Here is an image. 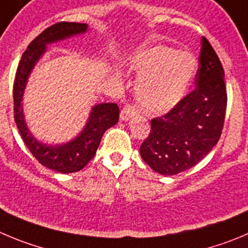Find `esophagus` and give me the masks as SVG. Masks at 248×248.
Listing matches in <instances>:
<instances>
[{
  "label": "esophagus",
  "mask_w": 248,
  "mask_h": 248,
  "mask_svg": "<svg viewBox=\"0 0 248 248\" xmlns=\"http://www.w3.org/2000/svg\"><path fill=\"white\" fill-rule=\"evenodd\" d=\"M136 113H137V108L128 105L122 108L121 113H120V119H121V121H128L132 116H135Z\"/></svg>",
  "instance_id": "esophagus-1"
}]
</instances>
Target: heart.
Here are the masks:
<instances>
[{
  "instance_id": "heart-1",
  "label": "heart",
  "mask_w": 248,
  "mask_h": 248,
  "mask_svg": "<svg viewBox=\"0 0 248 248\" xmlns=\"http://www.w3.org/2000/svg\"><path fill=\"white\" fill-rule=\"evenodd\" d=\"M129 63L138 73L136 99L149 115H163L179 105L197 72L193 55L164 45L138 51Z\"/></svg>"
}]
</instances>
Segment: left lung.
Masks as SVG:
<instances>
[{"label":"left lung","instance_id":"1","mask_svg":"<svg viewBox=\"0 0 248 248\" xmlns=\"http://www.w3.org/2000/svg\"><path fill=\"white\" fill-rule=\"evenodd\" d=\"M196 89L165 116L152 120L140 156L155 172L171 176L193 168L215 147L226 110L224 69L205 38L201 39Z\"/></svg>","mask_w":248,"mask_h":248}]
</instances>
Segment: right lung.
<instances>
[{
  "label": "right lung",
  "instance_id": "add662e5",
  "mask_svg": "<svg viewBox=\"0 0 248 248\" xmlns=\"http://www.w3.org/2000/svg\"><path fill=\"white\" fill-rule=\"evenodd\" d=\"M89 31L85 23L61 22L45 29L28 46L16 75L13 87L15 120L19 133L30 153L40 164L61 173L82 170L95 155L103 135L119 121L120 110L115 103H100L92 108L82 131L66 143H47L38 140L28 127L23 108L25 88L36 63L46 54L47 46Z\"/></svg>",
  "mask_w": 248,
  "mask_h": 248
}]
</instances>
